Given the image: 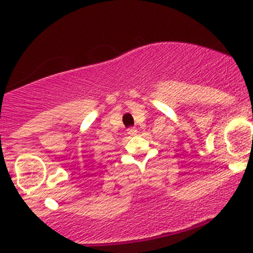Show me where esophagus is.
Returning a JSON list of instances; mask_svg holds the SVG:
<instances>
[{"mask_svg":"<svg viewBox=\"0 0 253 253\" xmlns=\"http://www.w3.org/2000/svg\"><path fill=\"white\" fill-rule=\"evenodd\" d=\"M127 133H128L129 135H135L136 134V129L135 128H128V129H127Z\"/></svg>","mask_w":253,"mask_h":253,"instance_id":"34e87169","label":"esophagus"}]
</instances>
